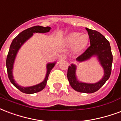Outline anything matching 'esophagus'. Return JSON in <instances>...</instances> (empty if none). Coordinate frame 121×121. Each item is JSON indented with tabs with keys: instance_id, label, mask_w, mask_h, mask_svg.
Here are the masks:
<instances>
[{
	"instance_id": "34e87169",
	"label": "esophagus",
	"mask_w": 121,
	"mask_h": 121,
	"mask_svg": "<svg viewBox=\"0 0 121 121\" xmlns=\"http://www.w3.org/2000/svg\"><path fill=\"white\" fill-rule=\"evenodd\" d=\"M66 55L64 54V53H61V54H60L59 56V60H64L66 59Z\"/></svg>"
}]
</instances>
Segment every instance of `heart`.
Masks as SVG:
<instances>
[{
  "instance_id": "obj_1",
  "label": "heart",
  "mask_w": 121,
  "mask_h": 121,
  "mask_svg": "<svg viewBox=\"0 0 121 121\" xmlns=\"http://www.w3.org/2000/svg\"><path fill=\"white\" fill-rule=\"evenodd\" d=\"M68 43L70 45L74 44V49L79 52L82 50L88 43V37L85 35L80 36L79 33H73L69 34L66 38Z\"/></svg>"
}]
</instances>
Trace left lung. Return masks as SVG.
Returning <instances> with one entry per match:
<instances>
[{"label":"left lung","mask_w":121,"mask_h":121,"mask_svg":"<svg viewBox=\"0 0 121 121\" xmlns=\"http://www.w3.org/2000/svg\"><path fill=\"white\" fill-rule=\"evenodd\" d=\"M88 33L90 46L84 53L77 58V60L84 61L90 59L93 55H97L100 64L104 70V75L99 82L95 84H87L79 82L77 81L75 77L76 66L71 64L68 67L67 77L69 84L73 88L77 91L81 93H92L95 92L104 84L110 78L112 72V64L113 62V55L109 41L97 31L90 30L86 28Z\"/></svg>","instance_id":"obj_1"}]
</instances>
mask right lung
I'll return each instance as SVG.
<instances>
[{
  "instance_id": "1",
  "label": "right lung",
  "mask_w": 121,
  "mask_h": 121,
  "mask_svg": "<svg viewBox=\"0 0 121 121\" xmlns=\"http://www.w3.org/2000/svg\"><path fill=\"white\" fill-rule=\"evenodd\" d=\"M51 28L50 27H43L40 26H35L31 28L26 29L20 33L15 39H14L12 42H11V46L9 50L8 54L7 55V59H6V68H7V72H8V75L9 81L11 83L15 86L16 88L18 89L19 90L23 92L24 93H28V94H31V93H35L39 92L40 91L42 90L44 88L46 82H47L48 76L50 75V73L52 68H53L55 63H50L47 65V73L46 76L45 77L44 81L41 83L37 85H35L33 86L30 87H21L17 84L15 83V82L13 80V77L12 75V69H13V65L14 60L15 58L17 53L21 48L22 44L26 40H28V39L31 37L33 35V33H46L48 32Z\"/></svg>"
}]
</instances>
